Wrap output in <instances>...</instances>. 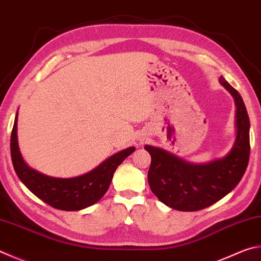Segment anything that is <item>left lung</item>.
<instances>
[{"instance_id":"8db88e82","label":"left lung","mask_w":261,"mask_h":261,"mask_svg":"<svg viewBox=\"0 0 261 261\" xmlns=\"http://www.w3.org/2000/svg\"><path fill=\"white\" fill-rule=\"evenodd\" d=\"M220 83L236 103V137L226 158L206 164H191L153 146H145L151 156L148 184L164 204L179 211L205 209L238 186L248 167L250 156V121L241 94L224 77Z\"/></svg>"}]
</instances>
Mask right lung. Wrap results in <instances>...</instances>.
<instances>
[{"instance_id": "right-lung-1", "label": "right lung", "mask_w": 261, "mask_h": 261, "mask_svg": "<svg viewBox=\"0 0 261 261\" xmlns=\"http://www.w3.org/2000/svg\"><path fill=\"white\" fill-rule=\"evenodd\" d=\"M17 121L18 113L10 141L11 160L17 176L34 195L58 210L77 211L97 203L107 192L118 165L135 151V147L118 151L83 176L68 179L48 177L23 162L18 147Z\"/></svg>"}]
</instances>
